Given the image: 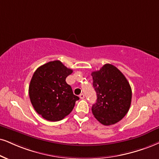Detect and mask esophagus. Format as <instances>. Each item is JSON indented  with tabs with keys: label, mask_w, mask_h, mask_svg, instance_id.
<instances>
[{
	"label": "esophagus",
	"mask_w": 159,
	"mask_h": 159,
	"mask_svg": "<svg viewBox=\"0 0 159 159\" xmlns=\"http://www.w3.org/2000/svg\"><path fill=\"white\" fill-rule=\"evenodd\" d=\"M80 99H84V98H85V95H84L83 93H81V94L80 95Z\"/></svg>",
	"instance_id": "obj_1"
}]
</instances>
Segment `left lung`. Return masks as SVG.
<instances>
[{
    "label": "left lung",
    "mask_w": 159,
    "mask_h": 159,
    "mask_svg": "<svg viewBox=\"0 0 159 159\" xmlns=\"http://www.w3.org/2000/svg\"><path fill=\"white\" fill-rule=\"evenodd\" d=\"M97 102L92 106L94 117L104 125L121 120L130 107L132 91L126 77L116 67L105 64L91 73Z\"/></svg>",
    "instance_id": "1"
}]
</instances>
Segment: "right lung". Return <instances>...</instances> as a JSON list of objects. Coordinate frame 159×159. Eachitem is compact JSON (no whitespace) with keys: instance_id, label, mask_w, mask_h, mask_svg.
Instances as JSON below:
<instances>
[{"instance_id":"add662e5","label":"right lung","mask_w":159,"mask_h":159,"mask_svg":"<svg viewBox=\"0 0 159 159\" xmlns=\"http://www.w3.org/2000/svg\"><path fill=\"white\" fill-rule=\"evenodd\" d=\"M73 72L60 60L47 62L34 71L29 87L31 102L36 112L50 121L62 120L73 110L76 100L66 82Z\"/></svg>"}]
</instances>
